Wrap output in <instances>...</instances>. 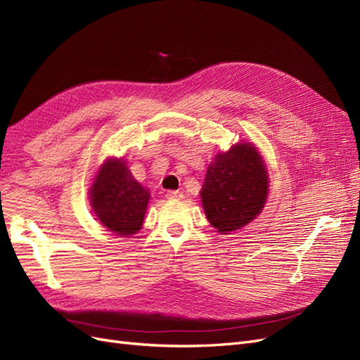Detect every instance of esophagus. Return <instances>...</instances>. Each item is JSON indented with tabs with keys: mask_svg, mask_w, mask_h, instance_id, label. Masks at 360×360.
I'll list each match as a JSON object with an SVG mask.
<instances>
[{
	"mask_svg": "<svg viewBox=\"0 0 360 360\" xmlns=\"http://www.w3.org/2000/svg\"><path fill=\"white\" fill-rule=\"evenodd\" d=\"M165 197H167V200H181L183 193L179 192V191H168L165 193Z\"/></svg>",
	"mask_w": 360,
	"mask_h": 360,
	"instance_id": "obj_1",
	"label": "esophagus"
}]
</instances>
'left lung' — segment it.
<instances>
[{
  "mask_svg": "<svg viewBox=\"0 0 360 360\" xmlns=\"http://www.w3.org/2000/svg\"><path fill=\"white\" fill-rule=\"evenodd\" d=\"M269 181L266 162L255 144L240 141L219 151L207 167L200 191L207 221L221 234L240 230L263 212Z\"/></svg>",
  "mask_w": 360,
  "mask_h": 360,
  "instance_id": "obj_1",
  "label": "left lung"
}]
</instances>
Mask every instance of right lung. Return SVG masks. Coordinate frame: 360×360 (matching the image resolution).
<instances>
[{
    "label": "right lung",
    "instance_id": "right-lung-1",
    "mask_svg": "<svg viewBox=\"0 0 360 360\" xmlns=\"http://www.w3.org/2000/svg\"><path fill=\"white\" fill-rule=\"evenodd\" d=\"M91 210L108 231L120 237L136 234L144 224L150 191L135 180L123 158H108L89 189Z\"/></svg>",
    "mask_w": 360,
    "mask_h": 360
}]
</instances>
